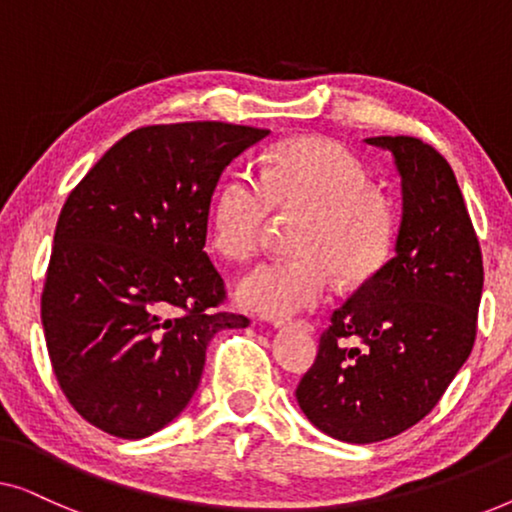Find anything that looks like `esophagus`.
Segmentation results:
<instances>
[{
    "label": "esophagus",
    "instance_id": "obj_1",
    "mask_svg": "<svg viewBox=\"0 0 512 512\" xmlns=\"http://www.w3.org/2000/svg\"><path fill=\"white\" fill-rule=\"evenodd\" d=\"M275 326L277 328H300V331H307V333H312L314 331V324L312 321H307V319H298V321H275Z\"/></svg>",
    "mask_w": 512,
    "mask_h": 512
}]
</instances>
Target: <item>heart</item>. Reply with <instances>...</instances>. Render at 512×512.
Here are the masks:
<instances>
[{
    "mask_svg": "<svg viewBox=\"0 0 512 512\" xmlns=\"http://www.w3.org/2000/svg\"><path fill=\"white\" fill-rule=\"evenodd\" d=\"M303 216L293 230L298 258L265 261L237 282L242 310L286 319L331 296L335 272L361 284L382 270L394 247V212L345 146L305 137L279 146L263 174L240 167L216 193L212 240L223 256L247 261L275 214Z\"/></svg>",
    "mask_w": 512,
    "mask_h": 512,
    "instance_id": "heart-1",
    "label": "heart"
}]
</instances>
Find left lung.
I'll return each instance as SVG.
<instances>
[{
    "label": "left lung",
    "instance_id": "left-lung-1",
    "mask_svg": "<svg viewBox=\"0 0 512 512\" xmlns=\"http://www.w3.org/2000/svg\"><path fill=\"white\" fill-rule=\"evenodd\" d=\"M366 142L391 151L401 174L396 254L331 314L296 389L319 431L356 445L398 436L436 408L473 349L485 282L450 163L417 137Z\"/></svg>",
    "mask_w": 512,
    "mask_h": 512
}]
</instances>
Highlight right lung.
Masks as SVG:
<instances>
[{"label":"right lung","instance_id":"1","mask_svg":"<svg viewBox=\"0 0 512 512\" xmlns=\"http://www.w3.org/2000/svg\"><path fill=\"white\" fill-rule=\"evenodd\" d=\"M265 135L221 121L146 125L69 193L41 324L62 394L97 429L125 440L163 429L198 389L209 340L249 324L219 310L226 282L205 242L221 172Z\"/></svg>","mask_w":512,"mask_h":512}]
</instances>
